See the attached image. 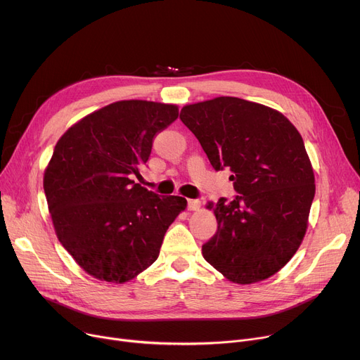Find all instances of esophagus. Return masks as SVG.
Masks as SVG:
<instances>
[{
    "instance_id": "34e87169",
    "label": "esophagus",
    "mask_w": 360,
    "mask_h": 360,
    "mask_svg": "<svg viewBox=\"0 0 360 360\" xmlns=\"http://www.w3.org/2000/svg\"><path fill=\"white\" fill-rule=\"evenodd\" d=\"M186 207H188V210L195 212V210H198L200 207H201V201L200 200H188L186 201Z\"/></svg>"
}]
</instances>
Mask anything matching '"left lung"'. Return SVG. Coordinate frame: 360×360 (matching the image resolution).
<instances>
[{
  "label": "left lung",
  "instance_id": "8db88e82",
  "mask_svg": "<svg viewBox=\"0 0 360 360\" xmlns=\"http://www.w3.org/2000/svg\"><path fill=\"white\" fill-rule=\"evenodd\" d=\"M179 118L214 170L231 169L238 193L207 205L217 231L202 257L239 285L269 278L297 251L315 195L299 131L271 108L229 96L186 105Z\"/></svg>",
  "mask_w": 360,
  "mask_h": 360
}]
</instances>
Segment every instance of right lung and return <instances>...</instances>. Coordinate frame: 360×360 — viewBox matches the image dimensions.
I'll return each mask as SVG.
<instances>
[{
	"label": "right lung",
	"mask_w": 360,
	"mask_h": 360,
	"mask_svg": "<svg viewBox=\"0 0 360 360\" xmlns=\"http://www.w3.org/2000/svg\"><path fill=\"white\" fill-rule=\"evenodd\" d=\"M178 106L110 103L72 125L56 143L44 190L63 247L90 276L124 283L153 264L186 200L136 184L153 140Z\"/></svg>",
	"instance_id": "right-lung-1"
}]
</instances>
